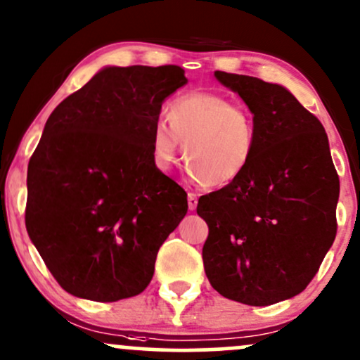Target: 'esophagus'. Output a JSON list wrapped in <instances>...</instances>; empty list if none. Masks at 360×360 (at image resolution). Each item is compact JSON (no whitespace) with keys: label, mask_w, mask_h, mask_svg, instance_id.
<instances>
[{"label":"esophagus","mask_w":360,"mask_h":360,"mask_svg":"<svg viewBox=\"0 0 360 360\" xmlns=\"http://www.w3.org/2000/svg\"><path fill=\"white\" fill-rule=\"evenodd\" d=\"M188 206H189V210H196V206H198V194H194V193H189L188 194Z\"/></svg>","instance_id":"esophagus-1"}]
</instances>
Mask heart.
<instances>
[{"label":"heart","mask_w":360,"mask_h":360,"mask_svg":"<svg viewBox=\"0 0 360 360\" xmlns=\"http://www.w3.org/2000/svg\"><path fill=\"white\" fill-rule=\"evenodd\" d=\"M183 146L184 162L198 183L221 188L237 181L252 162L257 146L249 108L229 96L191 91L169 105L167 122L157 120L150 134L154 166L167 171Z\"/></svg>","instance_id":"b5f03b06"}]
</instances>
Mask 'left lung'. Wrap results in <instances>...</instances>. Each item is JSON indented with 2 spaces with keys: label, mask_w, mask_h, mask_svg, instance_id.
Here are the masks:
<instances>
[{
  "label": "left lung",
  "mask_w": 360,
  "mask_h": 360,
  "mask_svg": "<svg viewBox=\"0 0 360 360\" xmlns=\"http://www.w3.org/2000/svg\"><path fill=\"white\" fill-rule=\"evenodd\" d=\"M245 101L257 146L245 172L200 198L203 264L225 298L267 307L300 295L337 235L340 184L325 128L286 88L214 71Z\"/></svg>",
  "instance_id": "obj_1"
}]
</instances>
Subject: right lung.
I'll return each mask as SVG.
<instances>
[{
    "instance_id": "obj_1",
    "label": "right lung",
    "mask_w": 360,
    "mask_h": 360,
    "mask_svg": "<svg viewBox=\"0 0 360 360\" xmlns=\"http://www.w3.org/2000/svg\"><path fill=\"white\" fill-rule=\"evenodd\" d=\"M179 65L106 68L52 111L28 162L25 225L57 283L77 298L137 296L188 212L186 191L154 166L162 101Z\"/></svg>"
}]
</instances>
